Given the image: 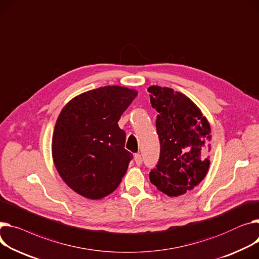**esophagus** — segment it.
Returning a JSON list of instances; mask_svg holds the SVG:
<instances>
[{
  "label": "esophagus",
  "mask_w": 259,
  "mask_h": 259,
  "mask_svg": "<svg viewBox=\"0 0 259 259\" xmlns=\"http://www.w3.org/2000/svg\"><path fill=\"white\" fill-rule=\"evenodd\" d=\"M134 161L137 165H141L143 162V158L141 154H134Z\"/></svg>",
  "instance_id": "34e87169"
}]
</instances>
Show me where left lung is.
<instances>
[{
  "instance_id": "8db88e82",
  "label": "left lung",
  "mask_w": 259,
  "mask_h": 259,
  "mask_svg": "<svg viewBox=\"0 0 259 259\" xmlns=\"http://www.w3.org/2000/svg\"><path fill=\"white\" fill-rule=\"evenodd\" d=\"M152 107L158 112L156 129L160 141L159 161L150 171V181L168 197L192 191L210 165L211 129L201 109L168 88H148Z\"/></svg>"
}]
</instances>
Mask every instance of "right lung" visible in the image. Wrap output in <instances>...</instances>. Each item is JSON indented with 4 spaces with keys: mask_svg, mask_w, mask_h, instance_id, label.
I'll use <instances>...</instances> for the list:
<instances>
[{
    "mask_svg": "<svg viewBox=\"0 0 259 259\" xmlns=\"http://www.w3.org/2000/svg\"><path fill=\"white\" fill-rule=\"evenodd\" d=\"M136 96L135 90L108 85L73 98L62 108L52 156L62 180L82 197L104 198L125 176L133 156L117 122Z\"/></svg>",
    "mask_w": 259,
    "mask_h": 259,
    "instance_id": "add662e5",
    "label": "right lung"
}]
</instances>
